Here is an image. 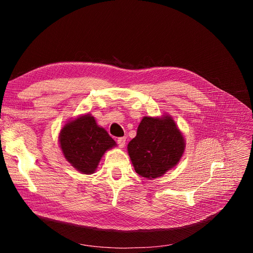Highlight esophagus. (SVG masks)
Masks as SVG:
<instances>
[{"label":"esophagus","mask_w":253,"mask_h":253,"mask_svg":"<svg viewBox=\"0 0 253 253\" xmlns=\"http://www.w3.org/2000/svg\"><path fill=\"white\" fill-rule=\"evenodd\" d=\"M126 140V137H120V138L117 139V143H118V145H119V148H121V149L125 148Z\"/></svg>","instance_id":"34e87169"}]
</instances>
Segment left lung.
<instances>
[{"mask_svg":"<svg viewBox=\"0 0 253 253\" xmlns=\"http://www.w3.org/2000/svg\"><path fill=\"white\" fill-rule=\"evenodd\" d=\"M185 147L182 133L171 116H144L136 137L127 144V153L135 171L142 177L153 179L179 163Z\"/></svg>","mask_w":253,"mask_h":253,"instance_id":"8db88e82","label":"left lung"}]
</instances>
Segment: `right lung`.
Listing matches in <instances>:
<instances>
[{"mask_svg": "<svg viewBox=\"0 0 253 253\" xmlns=\"http://www.w3.org/2000/svg\"><path fill=\"white\" fill-rule=\"evenodd\" d=\"M59 143L65 159L83 174H93L104 153L117 145L90 114L68 121L60 131Z\"/></svg>", "mask_w": 253, "mask_h": 253, "instance_id": "1", "label": "right lung"}]
</instances>
